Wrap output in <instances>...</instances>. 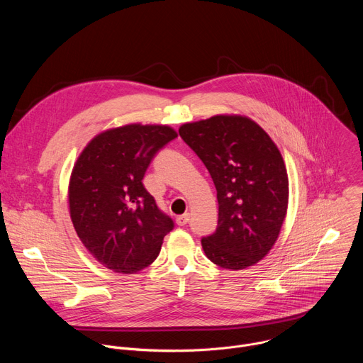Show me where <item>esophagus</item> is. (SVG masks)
<instances>
[{
	"label": "esophagus",
	"mask_w": 363,
	"mask_h": 363,
	"mask_svg": "<svg viewBox=\"0 0 363 363\" xmlns=\"http://www.w3.org/2000/svg\"><path fill=\"white\" fill-rule=\"evenodd\" d=\"M188 221H189V214H188V213H185V214L178 216V217H177V224H178L179 227L186 225V224H188Z\"/></svg>",
	"instance_id": "obj_1"
}]
</instances>
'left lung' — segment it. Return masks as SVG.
<instances>
[{
    "instance_id": "1",
    "label": "left lung",
    "mask_w": 363,
    "mask_h": 363,
    "mask_svg": "<svg viewBox=\"0 0 363 363\" xmlns=\"http://www.w3.org/2000/svg\"><path fill=\"white\" fill-rule=\"evenodd\" d=\"M179 135L217 188L218 225L201 240L205 255L227 270L254 266L273 248L287 214L289 178L279 147L241 115L184 123Z\"/></svg>"
}]
</instances>
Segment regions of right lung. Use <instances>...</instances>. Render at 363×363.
Segmentation results:
<instances>
[{
	"mask_svg": "<svg viewBox=\"0 0 363 363\" xmlns=\"http://www.w3.org/2000/svg\"><path fill=\"white\" fill-rule=\"evenodd\" d=\"M178 133L167 125L130 123L96 135L82 150L69 182L74 230L96 260L132 274L158 257L174 228L142 179L155 153Z\"/></svg>",
	"mask_w": 363,
	"mask_h": 363,
	"instance_id": "add662e5",
	"label": "right lung"
}]
</instances>
